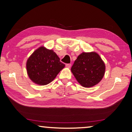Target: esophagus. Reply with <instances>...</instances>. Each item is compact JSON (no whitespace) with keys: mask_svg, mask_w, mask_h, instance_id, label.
<instances>
[{"mask_svg":"<svg viewBox=\"0 0 132 132\" xmlns=\"http://www.w3.org/2000/svg\"><path fill=\"white\" fill-rule=\"evenodd\" d=\"M71 64H66V67L68 68H70V67H71Z\"/></svg>","mask_w":132,"mask_h":132,"instance_id":"1","label":"esophagus"}]
</instances>
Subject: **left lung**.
<instances>
[{
	"instance_id": "obj_1",
	"label": "left lung",
	"mask_w": 132,
	"mask_h": 132,
	"mask_svg": "<svg viewBox=\"0 0 132 132\" xmlns=\"http://www.w3.org/2000/svg\"><path fill=\"white\" fill-rule=\"evenodd\" d=\"M105 64L100 55L95 52H82L71 68L77 82L85 88L98 84L105 73Z\"/></svg>"
}]
</instances>
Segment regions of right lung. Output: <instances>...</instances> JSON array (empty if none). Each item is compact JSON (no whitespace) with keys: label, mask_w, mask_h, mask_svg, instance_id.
I'll list each match as a JSON object with an SVG mask.
<instances>
[{"label":"right lung","mask_w":132,"mask_h":132,"mask_svg":"<svg viewBox=\"0 0 132 132\" xmlns=\"http://www.w3.org/2000/svg\"><path fill=\"white\" fill-rule=\"evenodd\" d=\"M65 67L53 50L39 47L33 52L26 62L27 73L30 80L39 85L52 82Z\"/></svg>","instance_id":"1"}]
</instances>
